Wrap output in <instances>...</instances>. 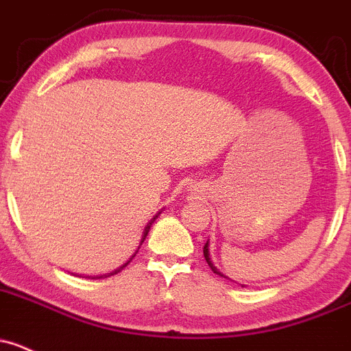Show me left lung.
<instances>
[{"label":"left lung","mask_w":351,"mask_h":351,"mask_svg":"<svg viewBox=\"0 0 351 351\" xmlns=\"http://www.w3.org/2000/svg\"><path fill=\"white\" fill-rule=\"evenodd\" d=\"M208 246H210V244H208V241H207V243H205V246H204V256H205V260H207L208 267L212 268V271H214V274H217V275H221V277L228 278V277H226L224 274H222V271H219V268L215 267L214 261H212V258H210V251H208ZM243 287H244V285H243Z\"/></svg>","instance_id":"8db88e82"}]
</instances>
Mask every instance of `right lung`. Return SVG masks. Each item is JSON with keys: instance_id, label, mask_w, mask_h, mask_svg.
I'll return each instance as SVG.
<instances>
[{"instance_id": "add662e5", "label": "right lung", "mask_w": 351, "mask_h": 351, "mask_svg": "<svg viewBox=\"0 0 351 351\" xmlns=\"http://www.w3.org/2000/svg\"><path fill=\"white\" fill-rule=\"evenodd\" d=\"M161 210H162V208H161ZM161 210H159V212H158V214H156V215H154V217H153V219H151V221H149V222H147V226H146V228H144V231H143V238H141V241H139V246H137V250H136V251H134V254H132V256H130V258H129V260H127V261H125V263H123V265H120V267H119V268H115V270H113V271H110V274H104V275H93V277H91V275H88V278H107V277H110V275H115V274H119V271H120V270H122V268H125V267H127V265H129V263H130V260H132V258H134V256H136V253H137V251H139L141 244H143V243H144V239H146L147 232H149V231H151V228H153L154 221H156V219H158V215H159V214H161Z\"/></svg>"}]
</instances>
